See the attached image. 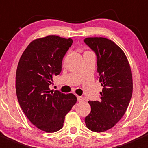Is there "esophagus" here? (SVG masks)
<instances>
[{"label":"esophagus","mask_w":148,"mask_h":148,"mask_svg":"<svg viewBox=\"0 0 148 148\" xmlns=\"http://www.w3.org/2000/svg\"><path fill=\"white\" fill-rule=\"evenodd\" d=\"M77 100H78V102H82L84 101V98L82 97H80V96H77Z\"/></svg>","instance_id":"34e87169"}]
</instances>
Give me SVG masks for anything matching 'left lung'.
Masks as SVG:
<instances>
[{"label": "left lung", "instance_id": "8db88e82", "mask_svg": "<svg viewBox=\"0 0 148 148\" xmlns=\"http://www.w3.org/2000/svg\"><path fill=\"white\" fill-rule=\"evenodd\" d=\"M97 57V74L103 86L99 101H89L91 112L85 117L86 127L95 132L112 128L123 117L132 95L130 66L123 51L103 37L84 40Z\"/></svg>", "mask_w": 148, "mask_h": 148}]
</instances>
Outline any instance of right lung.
Masks as SVG:
<instances>
[{
	"label": "right lung",
	"instance_id": "1",
	"mask_svg": "<svg viewBox=\"0 0 148 148\" xmlns=\"http://www.w3.org/2000/svg\"><path fill=\"white\" fill-rule=\"evenodd\" d=\"M72 43L71 38L54 35L37 38L25 49L18 64L16 89L20 107L30 122L44 132L62 129L66 114L77 101L73 94L49 89Z\"/></svg>",
	"mask_w": 148,
	"mask_h": 148
}]
</instances>
